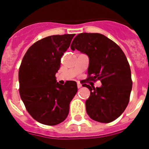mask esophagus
<instances>
[{"label":"esophagus","instance_id":"1","mask_svg":"<svg viewBox=\"0 0 149 149\" xmlns=\"http://www.w3.org/2000/svg\"><path fill=\"white\" fill-rule=\"evenodd\" d=\"M81 86H81V84H80V82H77V87L79 88H80Z\"/></svg>","mask_w":149,"mask_h":149}]
</instances>
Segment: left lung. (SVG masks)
Returning a JSON list of instances; mask_svg holds the SVG:
<instances>
[{
	"label": "left lung",
	"instance_id": "8db88e82",
	"mask_svg": "<svg viewBox=\"0 0 149 149\" xmlns=\"http://www.w3.org/2000/svg\"><path fill=\"white\" fill-rule=\"evenodd\" d=\"M89 58L88 80H100L101 87L92 88L86 101L91 118L101 123H110L120 116L130 99L132 80L131 68L124 53L115 42L100 33H82L76 36L70 46ZM85 83V82H84Z\"/></svg>",
	"mask_w": 149,
	"mask_h": 149
}]
</instances>
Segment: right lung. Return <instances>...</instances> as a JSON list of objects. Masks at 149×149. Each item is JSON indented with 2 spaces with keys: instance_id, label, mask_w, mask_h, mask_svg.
I'll use <instances>...</instances> for the list:
<instances>
[{
  "instance_id": "right-lung-1",
  "label": "right lung",
  "mask_w": 149,
  "mask_h": 149,
  "mask_svg": "<svg viewBox=\"0 0 149 149\" xmlns=\"http://www.w3.org/2000/svg\"><path fill=\"white\" fill-rule=\"evenodd\" d=\"M75 34L54 35L36 42L28 49L18 72L19 93L27 111L42 124L55 126L68 116L76 82H56L61 59Z\"/></svg>"
}]
</instances>
